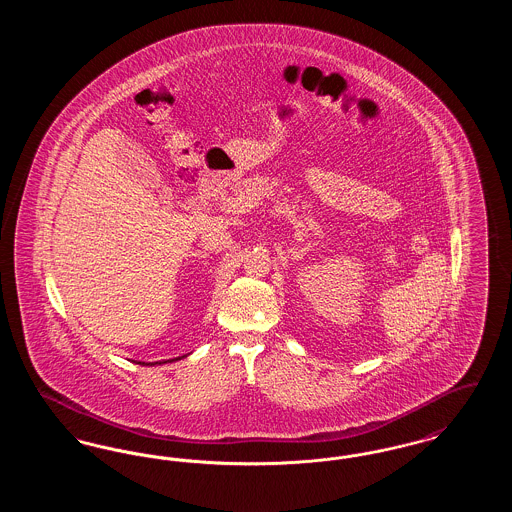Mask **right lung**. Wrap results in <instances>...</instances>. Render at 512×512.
Listing matches in <instances>:
<instances>
[{"label":"right lung","instance_id":"obj_1","mask_svg":"<svg viewBox=\"0 0 512 512\" xmlns=\"http://www.w3.org/2000/svg\"><path fill=\"white\" fill-rule=\"evenodd\" d=\"M184 357H186V355H184ZM178 359H180V357H178ZM178 359H171V361H157V363H142V361H140L138 365H165V363H172V361H178Z\"/></svg>","mask_w":512,"mask_h":512}]
</instances>
